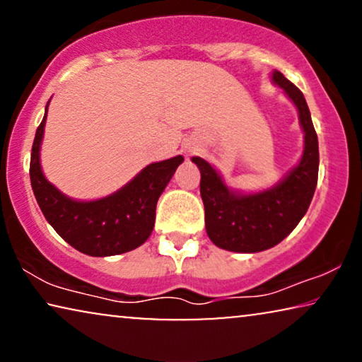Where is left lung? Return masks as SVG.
<instances>
[{
	"label": "left lung",
	"instance_id": "1",
	"mask_svg": "<svg viewBox=\"0 0 362 362\" xmlns=\"http://www.w3.org/2000/svg\"><path fill=\"white\" fill-rule=\"evenodd\" d=\"M272 78L298 110L305 132V150L298 165L270 189L240 194L229 189L206 160L192 158L201 171L207 235L224 250L252 254L275 247L306 214L318 182V136L303 93L279 71L272 74Z\"/></svg>",
	"mask_w": 362,
	"mask_h": 362
}]
</instances>
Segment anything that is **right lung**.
Wrapping results in <instances>:
<instances>
[{"mask_svg": "<svg viewBox=\"0 0 362 362\" xmlns=\"http://www.w3.org/2000/svg\"><path fill=\"white\" fill-rule=\"evenodd\" d=\"M46 117L47 107L33 143L29 176L49 224L74 249L92 257L125 254L140 247L155 227L156 202L185 158L151 163L122 189L102 199L74 201L52 186L41 170L39 151Z\"/></svg>", "mask_w": 362, "mask_h": 362, "instance_id": "obj_1", "label": "right lung"}]
</instances>
